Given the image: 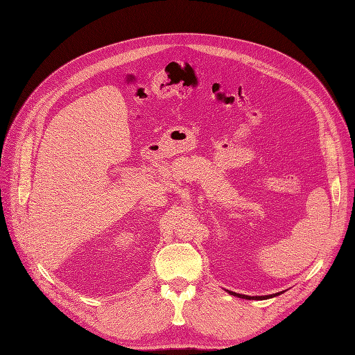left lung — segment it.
<instances>
[{
    "label": "left lung",
    "instance_id": "1",
    "mask_svg": "<svg viewBox=\"0 0 355 355\" xmlns=\"http://www.w3.org/2000/svg\"><path fill=\"white\" fill-rule=\"evenodd\" d=\"M229 295L232 296H236V297H241V299H246V300H266V299H271V297H275V296H280L283 295L284 291H280V293H274V295H267V296H246V295H239V293H235V291H230V290H226Z\"/></svg>",
    "mask_w": 355,
    "mask_h": 355
}]
</instances>
